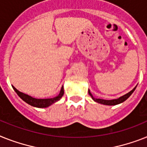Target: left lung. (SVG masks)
Masks as SVG:
<instances>
[{
  "mask_svg": "<svg viewBox=\"0 0 147 147\" xmlns=\"http://www.w3.org/2000/svg\"><path fill=\"white\" fill-rule=\"evenodd\" d=\"M135 88H136V87L133 88V89H132L131 92H129L127 93L126 94L123 95V96L120 97V98H117V99H113V100H104V99L94 98V97L92 96V94H91L90 91L89 90H88V94H89V95H91V97L92 98L93 100H94V101H96V102L100 103V104H105V105H116V104H120V103H122L123 101H125V100H127V99H128V98L131 96V94L134 92V91L135 90Z\"/></svg>",
  "mask_w": 147,
  "mask_h": 147,
  "instance_id": "obj_1",
  "label": "left lung"
}]
</instances>
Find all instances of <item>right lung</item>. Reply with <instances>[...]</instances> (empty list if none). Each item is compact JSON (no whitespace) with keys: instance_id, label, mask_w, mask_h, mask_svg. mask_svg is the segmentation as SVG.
Listing matches in <instances>:
<instances>
[{"instance_id":"right-lung-1","label":"right lung","mask_w":147,"mask_h":147,"mask_svg":"<svg viewBox=\"0 0 147 147\" xmlns=\"http://www.w3.org/2000/svg\"><path fill=\"white\" fill-rule=\"evenodd\" d=\"M13 89L15 90L17 94L19 95L20 98L22 99L24 101L27 103V104H30L33 107H40V108H43V107H47L50 106L51 104H53V103L56 102L59 100H60V98L63 96L64 94V88L63 86L61 87V92L58 96L55 97L53 98H47V99H37V98H32V97L29 96L28 94H25L24 93L19 92L13 86Z\"/></svg>"}]
</instances>
